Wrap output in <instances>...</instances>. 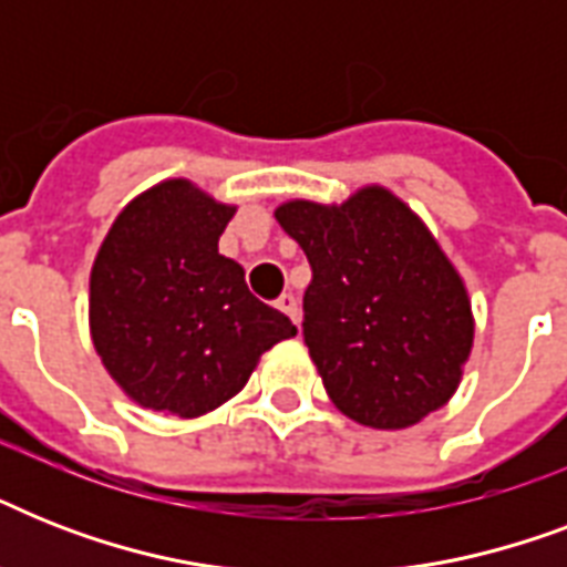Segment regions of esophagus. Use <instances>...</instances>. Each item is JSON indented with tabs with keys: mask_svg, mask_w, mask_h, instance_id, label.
<instances>
[{
	"mask_svg": "<svg viewBox=\"0 0 567 567\" xmlns=\"http://www.w3.org/2000/svg\"><path fill=\"white\" fill-rule=\"evenodd\" d=\"M276 309L282 311V315H288V318L300 327V306H297V297H293V293H282V297L276 300Z\"/></svg>",
	"mask_w": 567,
	"mask_h": 567,
	"instance_id": "obj_1",
	"label": "esophagus"
}]
</instances>
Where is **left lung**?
I'll use <instances>...</instances> for the list:
<instances>
[{"mask_svg":"<svg viewBox=\"0 0 567 567\" xmlns=\"http://www.w3.org/2000/svg\"><path fill=\"white\" fill-rule=\"evenodd\" d=\"M274 214L311 265L302 336L338 412L405 430L447 405L474 350V311L430 226L382 185Z\"/></svg>","mask_w":567,"mask_h":567,"instance_id":"left-lung-1","label":"left lung"}]
</instances>
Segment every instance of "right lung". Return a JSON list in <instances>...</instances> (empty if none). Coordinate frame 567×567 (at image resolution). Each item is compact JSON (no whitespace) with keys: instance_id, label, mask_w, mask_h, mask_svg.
<instances>
[{"instance_id":"1","label":"right lung","mask_w":567,"mask_h":567,"mask_svg":"<svg viewBox=\"0 0 567 567\" xmlns=\"http://www.w3.org/2000/svg\"><path fill=\"white\" fill-rule=\"evenodd\" d=\"M238 205L190 179L141 190L91 267L87 323L109 377L141 409L199 417L238 394L258 359L297 327L249 293L217 252Z\"/></svg>"}]
</instances>
